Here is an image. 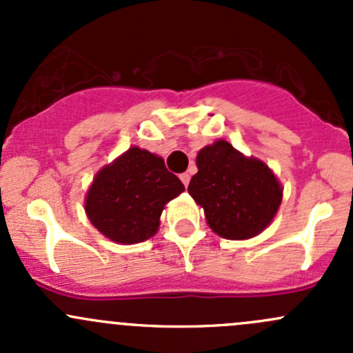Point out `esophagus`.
Listing matches in <instances>:
<instances>
[{"instance_id":"1","label":"esophagus","mask_w":353,"mask_h":353,"mask_svg":"<svg viewBox=\"0 0 353 353\" xmlns=\"http://www.w3.org/2000/svg\"><path fill=\"white\" fill-rule=\"evenodd\" d=\"M181 181H183V184H184V186H186L188 188V184H190V181H191V176H190V174H188V172H184V174H181Z\"/></svg>"}]
</instances>
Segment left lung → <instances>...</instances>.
Wrapping results in <instances>:
<instances>
[{
	"label": "left lung",
	"instance_id": "left-lung-1",
	"mask_svg": "<svg viewBox=\"0 0 353 353\" xmlns=\"http://www.w3.org/2000/svg\"><path fill=\"white\" fill-rule=\"evenodd\" d=\"M196 167L188 193L220 237L251 239L275 219L283 188L263 160L245 157L229 141L216 140L198 152Z\"/></svg>",
	"mask_w": 353,
	"mask_h": 353
}]
</instances>
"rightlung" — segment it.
<instances>
[{"label": "right lung", "mask_w": 353, "mask_h": 353, "mask_svg": "<svg viewBox=\"0 0 353 353\" xmlns=\"http://www.w3.org/2000/svg\"><path fill=\"white\" fill-rule=\"evenodd\" d=\"M183 191L184 184L165 169L162 157L131 147L95 174L85 213L112 243H143L159 230L163 206Z\"/></svg>", "instance_id": "add662e5"}]
</instances>
